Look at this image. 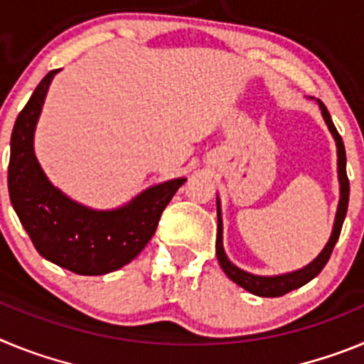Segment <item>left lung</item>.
Instances as JSON below:
<instances>
[{"instance_id":"left-lung-1","label":"left lung","mask_w":364,"mask_h":364,"mask_svg":"<svg viewBox=\"0 0 364 364\" xmlns=\"http://www.w3.org/2000/svg\"><path fill=\"white\" fill-rule=\"evenodd\" d=\"M321 109H323V117L326 120L328 127L332 131L333 138L337 142V156H339V182H341V200L339 208H337L336 215V224H333L332 237L328 240V244L324 246V250L321 252V255L310 262L306 268L299 269L294 273H286V275H279V277H259V275H252V273L242 272L240 268H237L235 264H231V260L228 259L226 253H224V247H222V220H220V208H218L217 200V217H218V228H217V259L220 268L224 269L228 277L233 282H237L239 286H242L244 290L252 291L253 295H259V297H281V295L288 294V291L295 290V288H301L306 282H310L311 279L317 277L323 268L326 266L328 259L332 255L333 246H336L337 239L341 235V228H343V222H345L346 210H348V197H350V182L348 175H346V151L345 144H343V138L337 133L336 125H333L332 117L328 112L326 105L323 102H319Z\"/></svg>"}]
</instances>
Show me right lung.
<instances>
[{"label":"right lung","mask_w":364,"mask_h":364,"mask_svg":"<svg viewBox=\"0 0 364 364\" xmlns=\"http://www.w3.org/2000/svg\"><path fill=\"white\" fill-rule=\"evenodd\" d=\"M50 70L16 118L11 136L9 195L19 220L41 257L78 275L114 272L142 252L156 231L162 211L186 178L146 189L122 210L92 211L58 191L41 171L32 136Z\"/></svg>","instance_id":"add662e5"}]
</instances>
